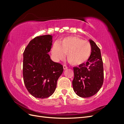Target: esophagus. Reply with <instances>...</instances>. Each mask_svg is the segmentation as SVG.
Here are the masks:
<instances>
[{
	"label": "esophagus",
	"instance_id": "obj_1",
	"mask_svg": "<svg viewBox=\"0 0 124 124\" xmlns=\"http://www.w3.org/2000/svg\"><path fill=\"white\" fill-rule=\"evenodd\" d=\"M63 69H64V70H66L67 69H68V67H67V66L66 65H64L63 66Z\"/></svg>",
	"mask_w": 124,
	"mask_h": 124
}]
</instances>
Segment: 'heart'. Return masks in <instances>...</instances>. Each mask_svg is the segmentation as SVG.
<instances>
[{"label":"heart","mask_w":124,"mask_h":124,"mask_svg":"<svg viewBox=\"0 0 124 124\" xmlns=\"http://www.w3.org/2000/svg\"><path fill=\"white\" fill-rule=\"evenodd\" d=\"M53 58L56 62L63 59L66 54L71 65L78 66L87 61L92 53V46L88 41L76 36L66 37L55 43L51 49Z\"/></svg>","instance_id":"obj_1"}]
</instances>
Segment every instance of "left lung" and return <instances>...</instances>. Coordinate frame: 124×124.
<instances>
[{
	"label": "left lung",
	"instance_id": "left-lung-1",
	"mask_svg": "<svg viewBox=\"0 0 124 124\" xmlns=\"http://www.w3.org/2000/svg\"><path fill=\"white\" fill-rule=\"evenodd\" d=\"M92 53L87 62L73 67L72 86L76 94L83 98L93 96L98 92L103 82V62L100 48L94 41L89 40Z\"/></svg>",
	"mask_w": 124,
	"mask_h": 124
}]
</instances>
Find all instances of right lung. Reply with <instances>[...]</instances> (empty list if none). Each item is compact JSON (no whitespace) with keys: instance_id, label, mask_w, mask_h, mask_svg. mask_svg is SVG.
<instances>
[{"instance_id":"1","label":"right lung","mask_w":124,"mask_h":124,"mask_svg":"<svg viewBox=\"0 0 124 124\" xmlns=\"http://www.w3.org/2000/svg\"><path fill=\"white\" fill-rule=\"evenodd\" d=\"M52 45L51 35L36 37L23 53L24 84L28 92L37 98H46L53 94L63 70L62 65L52 61L48 54Z\"/></svg>"}]
</instances>
